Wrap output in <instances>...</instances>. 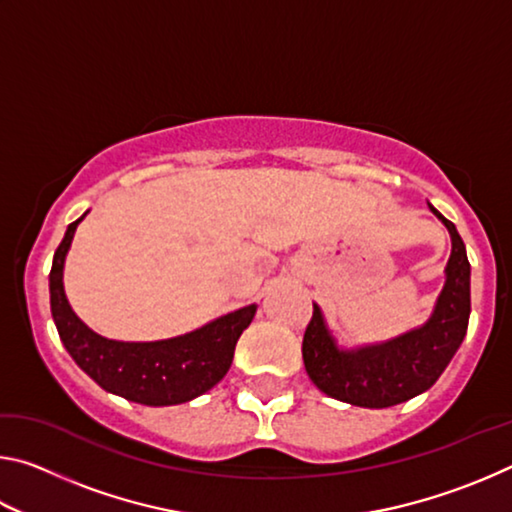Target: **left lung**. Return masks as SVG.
<instances>
[{"label":"left lung","mask_w":512,"mask_h":512,"mask_svg":"<svg viewBox=\"0 0 512 512\" xmlns=\"http://www.w3.org/2000/svg\"><path fill=\"white\" fill-rule=\"evenodd\" d=\"M429 207L449 230L452 255L445 268V287L427 323L386 343L343 350L329 332L323 311L314 305L302 339V359L309 379L334 400L363 409L402 404L429 391L461 348L470 320V262L456 225Z\"/></svg>","instance_id":"8db88e82"}]
</instances>
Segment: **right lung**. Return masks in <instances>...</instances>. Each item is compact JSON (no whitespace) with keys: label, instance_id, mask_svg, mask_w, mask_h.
Returning <instances> with one entry per match:
<instances>
[{"label":"right lung","instance_id":"obj_1","mask_svg":"<svg viewBox=\"0 0 512 512\" xmlns=\"http://www.w3.org/2000/svg\"><path fill=\"white\" fill-rule=\"evenodd\" d=\"M85 214L67 225L49 273L51 316L76 366L88 372L103 391L146 406L183 404L210 391L230 370L235 345L257 305L241 307L176 339L149 343L103 339L74 314L63 287L67 250Z\"/></svg>","mask_w":512,"mask_h":512}]
</instances>
